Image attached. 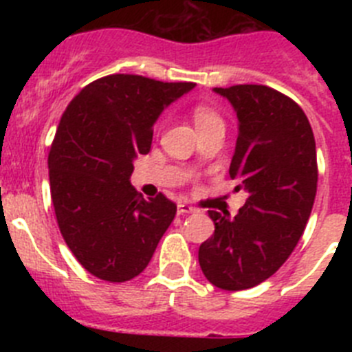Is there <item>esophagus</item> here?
Masks as SVG:
<instances>
[{"mask_svg":"<svg viewBox=\"0 0 352 352\" xmlns=\"http://www.w3.org/2000/svg\"><path fill=\"white\" fill-rule=\"evenodd\" d=\"M178 213H179V214L195 213V208L190 206V204H186V203H179V204H178Z\"/></svg>","mask_w":352,"mask_h":352,"instance_id":"obj_1","label":"esophagus"}]
</instances>
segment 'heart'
I'll list each match as a JSON object with an SVG mask.
<instances>
[{
    "instance_id": "obj_1",
    "label": "heart",
    "mask_w": 352,
    "mask_h": 352,
    "mask_svg": "<svg viewBox=\"0 0 352 352\" xmlns=\"http://www.w3.org/2000/svg\"><path fill=\"white\" fill-rule=\"evenodd\" d=\"M194 121H195V126H197V130L222 123V120H220L219 114L214 113L213 109L206 107V105H197V107L194 109Z\"/></svg>"
}]
</instances>
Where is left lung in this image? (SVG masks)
<instances>
[{
  "mask_svg": "<svg viewBox=\"0 0 352 352\" xmlns=\"http://www.w3.org/2000/svg\"><path fill=\"white\" fill-rule=\"evenodd\" d=\"M234 109L238 139L229 174L248 192L234 219L210 211L214 232L199 247L213 285L243 291L287 261L309 222L317 192L312 126L296 102L261 84L214 88Z\"/></svg>",
  "mask_w": 352,
  "mask_h": 352,
  "instance_id": "1",
  "label": "left lung"
}]
</instances>
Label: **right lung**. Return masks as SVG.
I'll list each match as a JSON object with an SVG mask.
<instances>
[{"mask_svg":"<svg viewBox=\"0 0 352 352\" xmlns=\"http://www.w3.org/2000/svg\"><path fill=\"white\" fill-rule=\"evenodd\" d=\"M194 82L116 74L80 89L61 116L49 153V182L65 243L91 275L126 282L148 266L176 204L144 199L133 160L151 148L153 125Z\"/></svg>","mask_w":352,"mask_h":352,"instance_id":"right-lung-1","label":"right lung"}]
</instances>
